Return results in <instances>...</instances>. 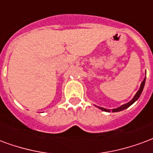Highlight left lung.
Listing matches in <instances>:
<instances>
[{
  "label": "left lung",
  "mask_w": 153,
  "mask_h": 153,
  "mask_svg": "<svg viewBox=\"0 0 153 153\" xmlns=\"http://www.w3.org/2000/svg\"><path fill=\"white\" fill-rule=\"evenodd\" d=\"M145 81H146V76H145V78L143 79V81H142V83H141V85H140V87H139V90L137 91V93L135 94V95L134 96L133 99L130 100V102H128L127 103H125V104H123V105L120 106L119 108H113V109H112V110H111V109H106V108H100V107H98V106H96V107L97 108H99L100 109H101V110H102V111H103V112H111V111H112V112H121V111H122V110H125V109L128 108L130 106H131L132 104H133L134 102L139 100V98L140 97V95H141V94H142V92H143V87H144V85H145Z\"/></svg>",
  "instance_id": "8db88e82"
}]
</instances>
